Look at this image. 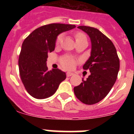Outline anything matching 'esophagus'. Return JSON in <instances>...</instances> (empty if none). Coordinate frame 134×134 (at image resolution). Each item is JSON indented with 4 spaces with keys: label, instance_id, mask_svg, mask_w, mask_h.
<instances>
[{
    "label": "esophagus",
    "instance_id": "1",
    "mask_svg": "<svg viewBox=\"0 0 134 134\" xmlns=\"http://www.w3.org/2000/svg\"><path fill=\"white\" fill-rule=\"evenodd\" d=\"M74 75V73L72 72H68L66 73V76H68V77H70V76H71Z\"/></svg>",
    "mask_w": 134,
    "mask_h": 134
}]
</instances>
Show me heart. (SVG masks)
I'll use <instances>...</instances> for the list:
<instances>
[{"instance_id": "b5f03b06", "label": "heart", "mask_w": 134, "mask_h": 134, "mask_svg": "<svg viewBox=\"0 0 134 134\" xmlns=\"http://www.w3.org/2000/svg\"><path fill=\"white\" fill-rule=\"evenodd\" d=\"M85 37H86V36H85V35H83L82 34H77L76 35V40H80V39L82 38H85ZM62 40V35H60V36L58 37V39H57V44H59V43L61 42ZM76 64V61L73 58H72V57H64V58L62 59L61 60L62 66H63L64 68L68 70H70L74 68Z\"/></svg>"}]
</instances>
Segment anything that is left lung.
<instances>
[{
	"label": "left lung",
	"mask_w": 134,
	"mask_h": 134,
	"mask_svg": "<svg viewBox=\"0 0 134 134\" xmlns=\"http://www.w3.org/2000/svg\"><path fill=\"white\" fill-rule=\"evenodd\" d=\"M78 28L89 36L91 56L83 69L89 70L86 80L75 86L74 92L78 99L86 105L97 103L108 94L114 85L119 70V59L113 42L99 29L87 26Z\"/></svg>",
	"instance_id": "8db88e82"
}]
</instances>
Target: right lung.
<instances>
[{
	"mask_svg": "<svg viewBox=\"0 0 134 134\" xmlns=\"http://www.w3.org/2000/svg\"><path fill=\"white\" fill-rule=\"evenodd\" d=\"M74 25L52 23L39 27L23 42L19 58V74L27 93L35 99H46L54 94L66 78L62 70L47 67L48 54L55 49L59 34L75 28Z\"/></svg>",
	"mask_w": 134,
	"mask_h": 134,
	"instance_id": "obj_1",
	"label": "right lung"
}]
</instances>
